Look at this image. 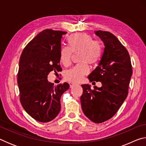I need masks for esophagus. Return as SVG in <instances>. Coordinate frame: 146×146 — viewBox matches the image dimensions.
Here are the masks:
<instances>
[{"mask_svg": "<svg viewBox=\"0 0 146 146\" xmlns=\"http://www.w3.org/2000/svg\"><path fill=\"white\" fill-rule=\"evenodd\" d=\"M75 85H76V84H75V83H72V82H70V88H72V87H73L74 86H75Z\"/></svg>", "mask_w": 146, "mask_h": 146, "instance_id": "34e87169", "label": "esophagus"}]
</instances>
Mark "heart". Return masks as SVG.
I'll use <instances>...</instances> for the list:
<instances>
[{
  "label": "heart",
  "mask_w": 146,
  "mask_h": 146,
  "mask_svg": "<svg viewBox=\"0 0 146 146\" xmlns=\"http://www.w3.org/2000/svg\"><path fill=\"white\" fill-rule=\"evenodd\" d=\"M68 48H63L60 52V62L64 66L70 64L71 52L81 51L82 62L87 61L95 63L102 54V44L98 40H93L92 36L87 33H76L69 36L67 39ZM90 71L86 64H78L68 70L65 73V79L71 82H78Z\"/></svg>",
  "instance_id": "1"
}]
</instances>
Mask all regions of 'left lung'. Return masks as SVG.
<instances>
[{"label": "left lung", "instance_id": "left-lung-1", "mask_svg": "<svg viewBox=\"0 0 146 146\" xmlns=\"http://www.w3.org/2000/svg\"><path fill=\"white\" fill-rule=\"evenodd\" d=\"M104 44L102 57L88 76L90 82H101L102 86L82 84L81 106L84 115L95 123L110 119L126 98L132 75L129 53L114 35L95 31ZM93 83H95L93 82Z\"/></svg>", "mask_w": 146, "mask_h": 146}]
</instances>
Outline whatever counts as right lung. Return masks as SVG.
I'll return each mask as SVG.
<instances>
[{
  "instance_id": "right-lung-1",
  "label": "right lung",
  "mask_w": 146,
  "mask_h": 146,
  "mask_svg": "<svg viewBox=\"0 0 146 146\" xmlns=\"http://www.w3.org/2000/svg\"><path fill=\"white\" fill-rule=\"evenodd\" d=\"M66 31L47 29L39 33L24 49L19 60L17 83L24 110L40 122H48L58 115L60 98L68 90L67 82L55 86L49 82L51 71H61V39Z\"/></svg>"
}]
</instances>
